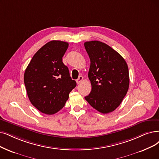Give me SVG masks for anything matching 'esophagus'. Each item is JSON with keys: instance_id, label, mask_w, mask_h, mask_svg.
I'll use <instances>...</instances> for the list:
<instances>
[{"instance_id": "34e87169", "label": "esophagus", "mask_w": 159, "mask_h": 159, "mask_svg": "<svg viewBox=\"0 0 159 159\" xmlns=\"http://www.w3.org/2000/svg\"><path fill=\"white\" fill-rule=\"evenodd\" d=\"M84 80V78H83V76H81V75H80L79 76V78H78V79L76 80V82H77V84H81V82H82V81Z\"/></svg>"}]
</instances>
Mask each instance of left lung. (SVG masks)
Segmentation results:
<instances>
[{
	"mask_svg": "<svg viewBox=\"0 0 159 159\" xmlns=\"http://www.w3.org/2000/svg\"><path fill=\"white\" fill-rule=\"evenodd\" d=\"M91 61L88 77L91 91L85 100L100 113L115 110L129 87L127 64L123 57L105 43L94 40L84 43Z\"/></svg>",
	"mask_w": 159,
	"mask_h": 159,
	"instance_id": "obj_1",
	"label": "left lung"
}]
</instances>
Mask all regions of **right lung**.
<instances>
[{"instance_id": "add662e5", "label": "right lung", "mask_w": 159, "mask_h": 159, "mask_svg": "<svg viewBox=\"0 0 159 159\" xmlns=\"http://www.w3.org/2000/svg\"><path fill=\"white\" fill-rule=\"evenodd\" d=\"M68 43L52 40L34 54L24 74L29 100L43 113L52 115L64 107L69 93L76 86L62 57Z\"/></svg>"}]
</instances>
